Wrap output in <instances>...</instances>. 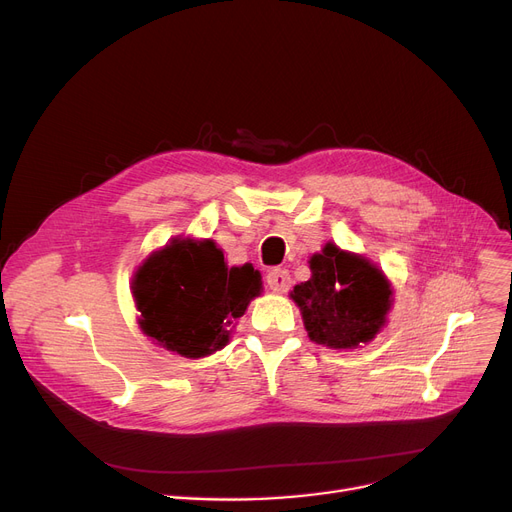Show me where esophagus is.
I'll list each match as a JSON object with an SVG mask.
<instances>
[{"label": "esophagus", "mask_w": 512, "mask_h": 512, "mask_svg": "<svg viewBox=\"0 0 512 512\" xmlns=\"http://www.w3.org/2000/svg\"><path fill=\"white\" fill-rule=\"evenodd\" d=\"M266 283H268L270 289L277 291V293L287 291V289L291 287V275H289V270H287V268H273V270H268Z\"/></svg>", "instance_id": "1"}]
</instances>
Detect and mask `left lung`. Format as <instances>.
<instances>
[{"mask_svg":"<svg viewBox=\"0 0 512 512\" xmlns=\"http://www.w3.org/2000/svg\"><path fill=\"white\" fill-rule=\"evenodd\" d=\"M310 268V281L291 293L310 339L335 349L374 339L390 308V287L380 270L333 244L310 258Z\"/></svg>","mask_w":512,"mask_h":512,"instance_id":"left-lung-1","label":"left lung"}]
</instances>
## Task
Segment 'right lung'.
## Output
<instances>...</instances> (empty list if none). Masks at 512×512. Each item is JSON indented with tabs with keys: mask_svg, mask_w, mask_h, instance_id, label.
<instances>
[{
	"mask_svg": "<svg viewBox=\"0 0 512 512\" xmlns=\"http://www.w3.org/2000/svg\"><path fill=\"white\" fill-rule=\"evenodd\" d=\"M254 266L227 268L223 252L206 239H173L134 277V297L148 337L184 357L223 349L229 326L260 293Z\"/></svg>",
	"mask_w": 512,
	"mask_h": 512,
	"instance_id": "right-lung-1",
	"label": "right lung"
}]
</instances>
